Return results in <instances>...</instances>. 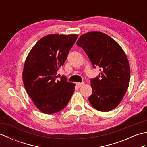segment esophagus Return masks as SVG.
I'll return each instance as SVG.
<instances>
[{
    "label": "esophagus",
    "mask_w": 147,
    "mask_h": 147,
    "mask_svg": "<svg viewBox=\"0 0 147 147\" xmlns=\"http://www.w3.org/2000/svg\"><path fill=\"white\" fill-rule=\"evenodd\" d=\"M84 84H85V83H83V82H82V83H76V85H77L78 86V87H81V86H83Z\"/></svg>",
    "instance_id": "obj_1"
}]
</instances>
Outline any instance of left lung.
<instances>
[{
  "instance_id": "8db88e82",
  "label": "left lung",
  "mask_w": 147,
  "mask_h": 147,
  "mask_svg": "<svg viewBox=\"0 0 147 147\" xmlns=\"http://www.w3.org/2000/svg\"><path fill=\"white\" fill-rule=\"evenodd\" d=\"M76 44L86 52L93 68L98 66L100 71L91 80L90 104L99 111L112 110L120 104L129 86L130 67L125 53L111 37L99 32L83 34Z\"/></svg>"
}]
</instances>
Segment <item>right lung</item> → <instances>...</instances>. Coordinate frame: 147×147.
I'll use <instances>...</instances> for the list:
<instances>
[{"label":"right lung","instance_id":"add662e5","mask_svg":"<svg viewBox=\"0 0 147 147\" xmlns=\"http://www.w3.org/2000/svg\"><path fill=\"white\" fill-rule=\"evenodd\" d=\"M78 35H49L34 45L28 55L23 71L24 86L33 104L47 114L62 110L69 102L75 84L57 72L64 65Z\"/></svg>","mask_w":147,"mask_h":147}]
</instances>
